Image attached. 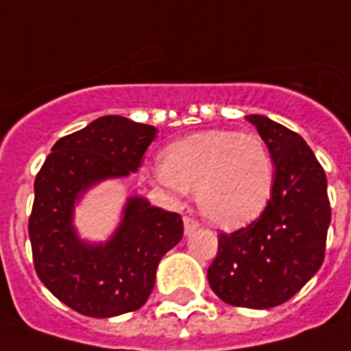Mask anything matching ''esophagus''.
Instances as JSON below:
<instances>
[{"instance_id":"34e87169","label":"esophagus","mask_w":351,"mask_h":351,"mask_svg":"<svg viewBox=\"0 0 351 351\" xmlns=\"http://www.w3.org/2000/svg\"><path fill=\"white\" fill-rule=\"evenodd\" d=\"M197 228H199V222H197V220H193L192 217H184V234L192 235Z\"/></svg>"}]
</instances>
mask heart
<instances>
[{
	"label": "heart",
	"instance_id": "obj_1",
	"mask_svg": "<svg viewBox=\"0 0 351 351\" xmlns=\"http://www.w3.org/2000/svg\"><path fill=\"white\" fill-rule=\"evenodd\" d=\"M154 176L171 192L193 190L201 215L213 224L241 228L266 209L276 163L261 136L209 129L163 148Z\"/></svg>",
	"mask_w": 351,
	"mask_h": 351
}]
</instances>
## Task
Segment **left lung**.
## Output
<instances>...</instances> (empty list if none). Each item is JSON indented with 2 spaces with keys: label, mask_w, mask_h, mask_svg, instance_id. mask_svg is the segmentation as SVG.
I'll return each mask as SVG.
<instances>
[{
  "label": "left lung",
  "mask_w": 351,
  "mask_h": 351,
  "mask_svg": "<svg viewBox=\"0 0 351 351\" xmlns=\"http://www.w3.org/2000/svg\"><path fill=\"white\" fill-rule=\"evenodd\" d=\"M276 163V184L256 220L218 235L207 271L215 295L232 306L268 310L317 274L330 224L327 176L300 134L266 116H247Z\"/></svg>",
  "instance_id": "left-lung-1"
}]
</instances>
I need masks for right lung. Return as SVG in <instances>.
<instances>
[{"instance_id": "obj_1", "label": "right lung", "mask_w": 351, "mask_h": 351, "mask_svg": "<svg viewBox=\"0 0 351 351\" xmlns=\"http://www.w3.org/2000/svg\"><path fill=\"white\" fill-rule=\"evenodd\" d=\"M158 129L121 116L95 119L53 146L34 182L28 234L38 278L66 306L89 317L134 312L148 300L163 254L184 234L180 215L129 197L104 243L83 241L75 203L108 178L136 173Z\"/></svg>"}]
</instances>
